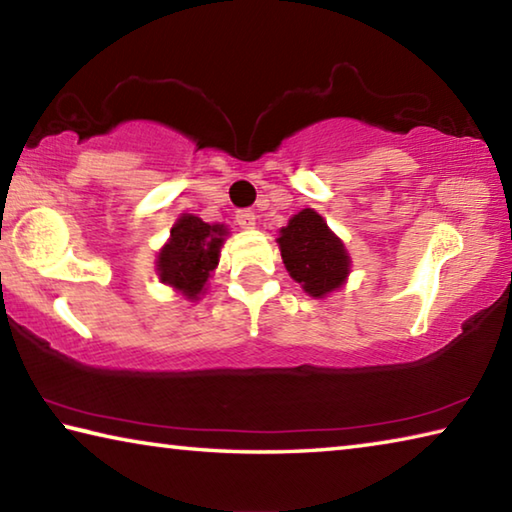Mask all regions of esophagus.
Masks as SVG:
<instances>
[{
  "mask_svg": "<svg viewBox=\"0 0 512 512\" xmlns=\"http://www.w3.org/2000/svg\"><path fill=\"white\" fill-rule=\"evenodd\" d=\"M235 219H237V223H239V228H244V230H250L255 225V212L253 210H239L237 214H235Z\"/></svg>",
  "mask_w": 512,
  "mask_h": 512,
  "instance_id": "obj_1",
  "label": "esophagus"
}]
</instances>
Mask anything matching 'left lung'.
Returning a JSON list of instances; mask_svg holds the SVG:
<instances>
[{
    "mask_svg": "<svg viewBox=\"0 0 512 512\" xmlns=\"http://www.w3.org/2000/svg\"><path fill=\"white\" fill-rule=\"evenodd\" d=\"M277 244L289 275L309 296L323 298L343 287L350 273V255L323 216L311 207L291 216Z\"/></svg>",
    "mask_w": 512,
    "mask_h": 512,
    "instance_id": "obj_1",
    "label": "left lung"
}]
</instances>
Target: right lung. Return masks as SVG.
Wrapping results in <instances>:
<instances>
[{
	"label": "right lung",
	"mask_w": 512,
	"mask_h": 512,
	"mask_svg": "<svg viewBox=\"0 0 512 512\" xmlns=\"http://www.w3.org/2000/svg\"><path fill=\"white\" fill-rule=\"evenodd\" d=\"M225 225H210L194 214H183L171 228V237L158 255V275L164 284L198 300L205 284L219 264Z\"/></svg>",
	"instance_id": "obj_1"
}]
</instances>
